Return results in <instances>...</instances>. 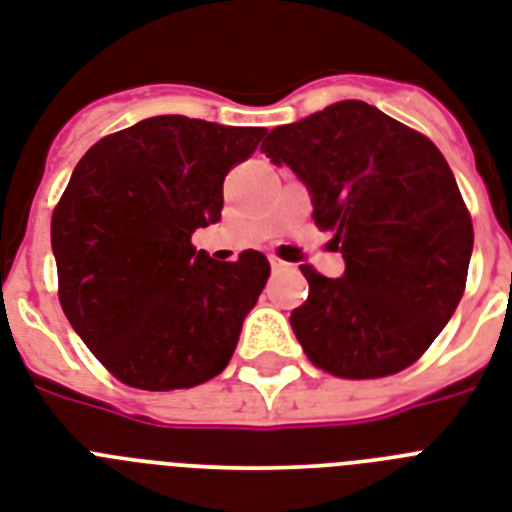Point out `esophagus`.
I'll return each mask as SVG.
<instances>
[{"mask_svg":"<svg viewBox=\"0 0 512 512\" xmlns=\"http://www.w3.org/2000/svg\"><path fill=\"white\" fill-rule=\"evenodd\" d=\"M270 265H273V270H289V268H292V265L286 263V260H281V257H276V255H270Z\"/></svg>","mask_w":512,"mask_h":512,"instance_id":"esophagus-1","label":"esophagus"}]
</instances>
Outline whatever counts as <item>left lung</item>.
Returning <instances> with one entry per match:
<instances>
[{"label": "left lung", "instance_id": "8db88e82", "mask_svg": "<svg viewBox=\"0 0 512 512\" xmlns=\"http://www.w3.org/2000/svg\"><path fill=\"white\" fill-rule=\"evenodd\" d=\"M310 189L344 276L299 265L310 292L292 328L310 363L339 378H384L429 350L465 292L473 223L434 141L347 99L278 126L260 147Z\"/></svg>", "mask_w": 512, "mask_h": 512}]
</instances>
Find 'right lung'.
Instances as JSON below:
<instances>
[{"label": "right lung", "mask_w": 512, "mask_h": 512, "mask_svg": "<svg viewBox=\"0 0 512 512\" xmlns=\"http://www.w3.org/2000/svg\"><path fill=\"white\" fill-rule=\"evenodd\" d=\"M265 128L157 115L99 139L52 213L57 294L83 344L134 389L218 376L270 276L244 249L220 263L191 234L220 220L228 170Z\"/></svg>", "instance_id": "add662e5"}]
</instances>
